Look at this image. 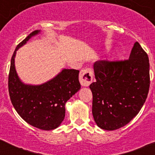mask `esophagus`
<instances>
[{
  "instance_id": "34e87169",
  "label": "esophagus",
  "mask_w": 155,
  "mask_h": 155,
  "mask_svg": "<svg viewBox=\"0 0 155 155\" xmlns=\"http://www.w3.org/2000/svg\"><path fill=\"white\" fill-rule=\"evenodd\" d=\"M93 79V72L91 68H85L80 72V82L82 86L87 87L91 84Z\"/></svg>"
}]
</instances>
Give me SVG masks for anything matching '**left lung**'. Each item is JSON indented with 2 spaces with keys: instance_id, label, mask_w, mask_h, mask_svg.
I'll use <instances>...</instances> for the list:
<instances>
[{
  "instance_id": "1",
  "label": "left lung",
  "mask_w": 155,
  "mask_h": 155,
  "mask_svg": "<svg viewBox=\"0 0 155 155\" xmlns=\"http://www.w3.org/2000/svg\"><path fill=\"white\" fill-rule=\"evenodd\" d=\"M96 82L92 92V115L101 129L115 130L125 126L139 113L150 88L147 54L136 42L130 58L95 62Z\"/></svg>"
}]
</instances>
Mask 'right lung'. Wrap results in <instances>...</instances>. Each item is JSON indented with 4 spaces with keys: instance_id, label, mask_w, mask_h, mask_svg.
<instances>
[{
    "instance_id": "1",
    "label": "right lung",
    "mask_w": 155,
    "mask_h": 155,
    "mask_svg": "<svg viewBox=\"0 0 155 155\" xmlns=\"http://www.w3.org/2000/svg\"><path fill=\"white\" fill-rule=\"evenodd\" d=\"M40 30H35L18 45L11 58L8 92L11 102L23 120L34 127L51 130L58 127L65 117V104L80 89V71L63 69L55 77L39 85L25 84L15 69L17 51Z\"/></svg>"
}]
</instances>
